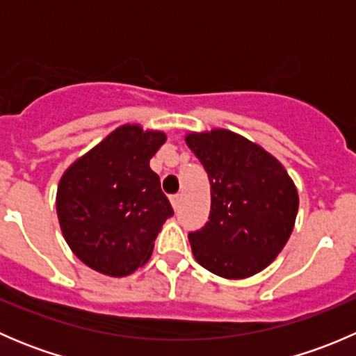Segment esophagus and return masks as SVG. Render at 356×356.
<instances>
[{
	"instance_id": "esophagus-1",
	"label": "esophagus",
	"mask_w": 356,
	"mask_h": 356,
	"mask_svg": "<svg viewBox=\"0 0 356 356\" xmlns=\"http://www.w3.org/2000/svg\"><path fill=\"white\" fill-rule=\"evenodd\" d=\"M170 203H172V207H174V210H179V204H181V196L174 195L170 198Z\"/></svg>"
}]
</instances>
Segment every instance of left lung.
<instances>
[{
  "label": "left lung",
  "mask_w": 356,
  "mask_h": 356,
  "mask_svg": "<svg viewBox=\"0 0 356 356\" xmlns=\"http://www.w3.org/2000/svg\"><path fill=\"white\" fill-rule=\"evenodd\" d=\"M210 179V220L189 234L196 261L224 279H246L275 260L296 220V186L281 161L227 129L188 132Z\"/></svg>",
  "instance_id": "obj_1"
}]
</instances>
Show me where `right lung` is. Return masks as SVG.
<instances>
[{
	"mask_svg": "<svg viewBox=\"0 0 356 356\" xmlns=\"http://www.w3.org/2000/svg\"><path fill=\"white\" fill-rule=\"evenodd\" d=\"M161 131L125 124L63 172L56 213L75 257L99 274L125 277L152 257L161 225L174 215L149 160Z\"/></svg>",
	"mask_w": 356,
	"mask_h": 356,
	"instance_id": "add662e5",
	"label": "right lung"
}]
</instances>
